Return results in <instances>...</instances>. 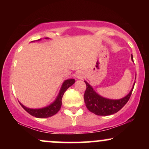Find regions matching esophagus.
I'll return each mask as SVG.
<instances>
[{
    "mask_svg": "<svg viewBox=\"0 0 149 149\" xmlns=\"http://www.w3.org/2000/svg\"><path fill=\"white\" fill-rule=\"evenodd\" d=\"M76 76L77 79H83V78H84V77H85V73L83 71H77Z\"/></svg>",
    "mask_w": 149,
    "mask_h": 149,
    "instance_id": "1",
    "label": "esophagus"
}]
</instances>
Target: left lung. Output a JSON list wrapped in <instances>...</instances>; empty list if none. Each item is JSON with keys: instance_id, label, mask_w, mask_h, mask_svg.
<instances>
[{"instance_id": "8db88e82", "label": "left lung", "mask_w": 149, "mask_h": 149, "mask_svg": "<svg viewBox=\"0 0 149 149\" xmlns=\"http://www.w3.org/2000/svg\"><path fill=\"white\" fill-rule=\"evenodd\" d=\"M131 59L134 61L132 54ZM84 82L86 84V90L84 94L85 106L90 112L98 116H109L120 110L129 100L135 84L134 83L130 92L125 97L119 100H111L101 96L88 82L85 80Z\"/></svg>"}]
</instances>
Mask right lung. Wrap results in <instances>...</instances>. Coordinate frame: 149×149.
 Returning <instances> with one entry per match:
<instances>
[{
	"label": "right lung",
	"mask_w": 149,
	"mask_h": 149,
	"mask_svg": "<svg viewBox=\"0 0 149 149\" xmlns=\"http://www.w3.org/2000/svg\"><path fill=\"white\" fill-rule=\"evenodd\" d=\"M45 39H49V38H45ZM41 40V38L36 40V41H39V40ZM75 81H76V80L73 79V78L64 80V81L63 82L62 85H61L60 88V90H59V94H58L57 97H56L55 100H54L52 103L49 104V105L47 106V107L40 108V109H30V108L25 107L24 105H23V104L20 103V102L19 104H21V106L23 107V109H24L26 111L28 112L30 115L35 116L36 118H44L51 117V116L55 115V114L59 111V109H61V100H62V97L64 92L66 91V90H67L69 87H71V85L74 84Z\"/></svg>",
	"instance_id": "add662e5"
}]
</instances>
